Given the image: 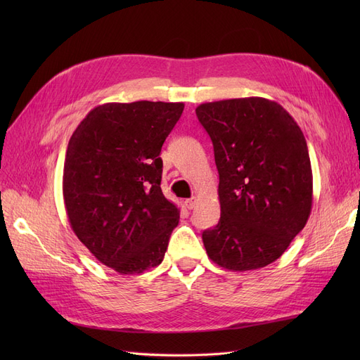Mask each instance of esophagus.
I'll use <instances>...</instances> for the list:
<instances>
[{
  "instance_id": "1",
  "label": "esophagus",
  "mask_w": 360,
  "mask_h": 360,
  "mask_svg": "<svg viewBox=\"0 0 360 360\" xmlns=\"http://www.w3.org/2000/svg\"><path fill=\"white\" fill-rule=\"evenodd\" d=\"M195 204H197V198H195V197H192V198H188L186 201H184V205H186L189 210H192V209H193Z\"/></svg>"
}]
</instances>
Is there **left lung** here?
<instances>
[{"instance_id": "1", "label": "left lung", "mask_w": 360, "mask_h": 360, "mask_svg": "<svg viewBox=\"0 0 360 360\" xmlns=\"http://www.w3.org/2000/svg\"><path fill=\"white\" fill-rule=\"evenodd\" d=\"M195 112L219 172L221 219L202 231L207 255L234 271L274 263L311 213L307 139L284 108L264 97L202 103Z\"/></svg>"}]
</instances>
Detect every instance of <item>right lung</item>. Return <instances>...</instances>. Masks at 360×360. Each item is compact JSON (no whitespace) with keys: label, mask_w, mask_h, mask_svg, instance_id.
Wrapping results in <instances>:
<instances>
[{"label":"right lung","mask_w":360,"mask_h":360,"mask_svg":"<svg viewBox=\"0 0 360 360\" xmlns=\"http://www.w3.org/2000/svg\"><path fill=\"white\" fill-rule=\"evenodd\" d=\"M183 103L96 106L73 132L63 197L76 237L102 264L143 274L165 257L180 210L160 189V150Z\"/></svg>","instance_id":"obj_1"}]
</instances>
